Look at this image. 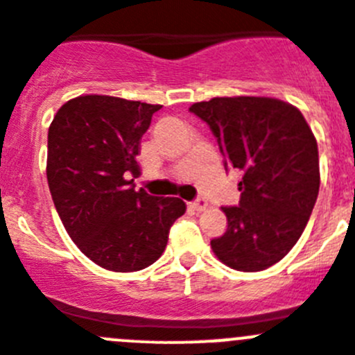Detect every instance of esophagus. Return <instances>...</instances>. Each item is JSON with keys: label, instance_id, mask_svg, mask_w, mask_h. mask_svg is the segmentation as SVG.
<instances>
[{"label": "esophagus", "instance_id": "34e87169", "mask_svg": "<svg viewBox=\"0 0 355 355\" xmlns=\"http://www.w3.org/2000/svg\"><path fill=\"white\" fill-rule=\"evenodd\" d=\"M191 206L196 209V211H205V209L208 208V201H206L205 198H198L196 201L191 202Z\"/></svg>", "mask_w": 355, "mask_h": 355}]
</instances>
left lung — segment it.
<instances>
[{"mask_svg":"<svg viewBox=\"0 0 355 355\" xmlns=\"http://www.w3.org/2000/svg\"><path fill=\"white\" fill-rule=\"evenodd\" d=\"M189 111L216 137L225 166L243 178L239 206L222 208L227 230L211 250L230 269L257 272L297 244L319 194L318 142L295 105L272 97H215Z\"/></svg>","mask_w":355,"mask_h":355,"instance_id":"1","label":"left lung"}]
</instances>
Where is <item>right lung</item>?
Segmentation results:
<instances>
[{"label":"right lung","instance_id":"right-lung-1","mask_svg":"<svg viewBox=\"0 0 355 355\" xmlns=\"http://www.w3.org/2000/svg\"><path fill=\"white\" fill-rule=\"evenodd\" d=\"M161 105L81 95L65 102L48 128L46 178L69 237L114 272H135L163 254L185 213L180 198L133 189L140 139Z\"/></svg>","mask_w":355,"mask_h":355}]
</instances>
